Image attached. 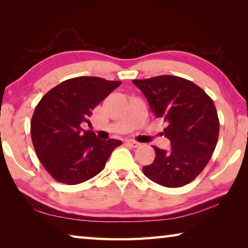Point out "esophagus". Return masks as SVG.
Segmentation results:
<instances>
[{"label":"esophagus","mask_w":248,"mask_h":248,"mask_svg":"<svg viewBox=\"0 0 248 248\" xmlns=\"http://www.w3.org/2000/svg\"><path fill=\"white\" fill-rule=\"evenodd\" d=\"M124 143L130 145V146H132V148H139V146L141 145V143H139V142L133 141V140H125Z\"/></svg>","instance_id":"1"}]
</instances>
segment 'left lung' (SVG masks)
<instances>
[{"label": "left lung", "mask_w": 248, "mask_h": 248, "mask_svg": "<svg viewBox=\"0 0 248 248\" xmlns=\"http://www.w3.org/2000/svg\"><path fill=\"white\" fill-rule=\"evenodd\" d=\"M148 99L150 108L167 127L164 136L171 148L153 146L155 159L142 170L164 187H182L192 182L211 158L219 138L220 123L213 100L186 78L159 75L133 79Z\"/></svg>", "instance_id": "8db88e82"}]
</instances>
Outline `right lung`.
<instances>
[{"mask_svg": "<svg viewBox=\"0 0 248 248\" xmlns=\"http://www.w3.org/2000/svg\"><path fill=\"white\" fill-rule=\"evenodd\" d=\"M121 84L97 77H78L50 90L37 105L31 123L33 148L57 182L78 185L102 171L112 151L123 142L100 140L91 130L92 111Z\"/></svg>", "mask_w": 248, "mask_h": 248, "instance_id": "obj_1", "label": "right lung"}]
</instances>
